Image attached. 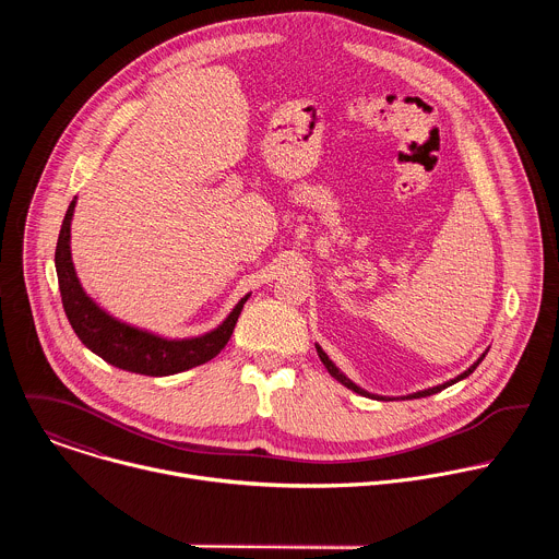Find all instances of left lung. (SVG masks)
I'll return each mask as SVG.
<instances>
[{"mask_svg": "<svg viewBox=\"0 0 559 559\" xmlns=\"http://www.w3.org/2000/svg\"><path fill=\"white\" fill-rule=\"evenodd\" d=\"M316 352H318V358H321L323 360V365L328 367V371L338 380V382H343L347 389H352V391H356V393H360V395H367V397H376V401H395V397H386V395H376V393H369V391H365V389H360L356 382H352L332 360H330V356L321 349V347H318L316 345ZM485 356H487V352L480 356V358H477L466 371H462L460 376H455L453 380H447V382H442V384H436V386H429V389H425V391H416V393H409V395H403V401H405V397H407V401H414V397H427V395H433V393H438V391H442V389H447V386H451V384H455L457 380H462V378H466L468 373H473L475 371V367L477 365H480L483 360H485Z\"/></svg>", "mask_w": 559, "mask_h": 559, "instance_id": "left-lung-1", "label": "left lung"}]
</instances>
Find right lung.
Returning <instances> with one entry per match:
<instances>
[{
    "label": "right lung",
    "mask_w": 559,
    "mask_h": 559,
    "mask_svg": "<svg viewBox=\"0 0 559 559\" xmlns=\"http://www.w3.org/2000/svg\"><path fill=\"white\" fill-rule=\"evenodd\" d=\"M74 203L76 199L70 201L61 223L55 250V267L63 311L79 341L106 362L141 376H173L212 360L227 345L238 321V313H241L250 294L236 302V307L216 330L194 338L170 341L117 321L115 316L102 309L84 292L82 283L76 278L70 257V221L74 214Z\"/></svg>",
    "instance_id": "add662e5"
}]
</instances>
